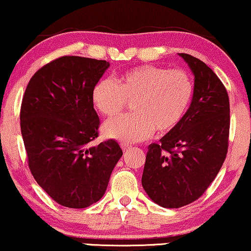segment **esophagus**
Wrapping results in <instances>:
<instances>
[{
    "instance_id": "1",
    "label": "esophagus",
    "mask_w": 251,
    "mask_h": 251,
    "mask_svg": "<svg viewBox=\"0 0 251 251\" xmlns=\"http://www.w3.org/2000/svg\"><path fill=\"white\" fill-rule=\"evenodd\" d=\"M121 148H122V149L123 150H128V149H130V145H129V144H126V143H122V144H121Z\"/></svg>"
}]
</instances>
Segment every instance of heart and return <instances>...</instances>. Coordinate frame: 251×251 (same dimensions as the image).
Here are the masks:
<instances>
[{"label":"heart","mask_w":251,"mask_h":251,"mask_svg":"<svg viewBox=\"0 0 251 251\" xmlns=\"http://www.w3.org/2000/svg\"><path fill=\"white\" fill-rule=\"evenodd\" d=\"M194 97V81L182 69L141 65L126 71L117 83L103 79L94 85L92 102L103 116L114 117L132 102L135 114L104 123L103 134L122 142H140L156 130L168 134L184 120Z\"/></svg>","instance_id":"b5f03b06"}]
</instances>
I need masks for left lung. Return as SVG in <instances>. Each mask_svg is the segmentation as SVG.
Masks as SVG:
<instances>
[{
  "mask_svg": "<svg viewBox=\"0 0 251 251\" xmlns=\"http://www.w3.org/2000/svg\"><path fill=\"white\" fill-rule=\"evenodd\" d=\"M194 74V97L184 120L148 148L142 186L151 200L179 208L205 193L220 171L229 144L227 89L207 65L179 53Z\"/></svg>",
  "mask_w": 251,
  "mask_h": 251,
  "instance_id": "left-lung-1",
  "label": "left lung"
}]
</instances>
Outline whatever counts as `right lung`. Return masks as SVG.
Listing matches in <instances>:
<instances>
[{"mask_svg": "<svg viewBox=\"0 0 251 251\" xmlns=\"http://www.w3.org/2000/svg\"><path fill=\"white\" fill-rule=\"evenodd\" d=\"M108 67L106 60L57 58L33 74L22 100L21 131L31 175L69 208L100 200L123 154L114 140L89 147L100 126L92 91Z\"/></svg>", "mask_w": 251, "mask_h": 251, "instance_id": "obj_1", "label": "right lung"}]
</instances>
